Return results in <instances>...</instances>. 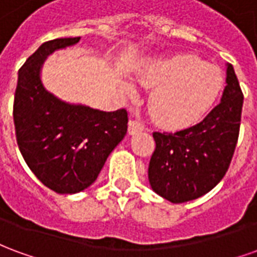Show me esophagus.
Listing matches in <instances>:
<instances>
[{
	"label": "esophagus",
	"mask_w": 257,
	"mask_h": 257,
	"mask_svg": "<svg viewBox=\"0 0 257 257\" xmlns=\"http://www.w3.org/2000/svg\"><path fill=\"white\" fill-rule=\"evenodd\" d=\"M145 129L143 126V123H140L139 121H135V119H131L128 123V132L129 135H135V134H139Z\"/></svg>",
	"instance_id": "1"
}]
</instances>
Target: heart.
Wrapping results in <instances>:
<instances>
[{
	"label": "heart",
	"mask_w": 257,
	"mask_h": 257,
	"mask_svg": "<svg viewBox=\"0 0 257 257\" xmlns=\"http://www.w3.org/2000/svg\"><path fill=\"white\" fill-rule=\"evenodd\" d=\"M140 81L156 86L150 96V114L160 126L183 129L198 122L215 104L224 84L217 67L193 55L153 62Z\"/></svg>",
	"instance_id": "1"
}]
</instances>
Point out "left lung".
Returning a JSON list of instances; mask_svg holds the SVG:
<instances>
[{
    "instance_id": "obj_1",
    "label": "left lung",
    "mask_w": 257,
    "mask_h": 257,
    "mask_svg": "<svg viewBox=\"0 0 257 257\" xmlns=\"http://www.w3.org/2000/svg\"><path fill=\"white\" fill-rule=\"evenodd\" d=\"M220 103L197 125L154 132L149 164L151 189L173 204L204 195L224 178L238 142L243 93L231 64Z\"/></svg>"
}]
</instances>
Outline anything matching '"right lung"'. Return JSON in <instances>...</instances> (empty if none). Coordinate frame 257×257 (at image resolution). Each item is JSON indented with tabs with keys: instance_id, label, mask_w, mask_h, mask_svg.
<instances>
[{
	"instance_id": "1",
	"label": "right lung",
	"mask_w": 257,
	"mask_h": 257,
	"mask_svg": "<svg viewBox=\"0 0 257 257\" xmlns=\"http://www.w3.org/2000/svg\"><path fill=\"white\" fill-rule=\"evenodd\" d=\"M78 41L79 37H71L44 42L20 67L15 90L14 122L20 153L37 179L59 194L89 187L128 129L125 108L106 112L73 106L42 86L44 59Z\"/></svg>"
}]
</instances>
